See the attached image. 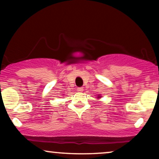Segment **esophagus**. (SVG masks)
<instances>
[{
    "label": "esophagus",
    "mask_w": 159,
    "mask_h": 159,
    "mask_svg": "<svg viewBox=\"0 0 159 159\" xmlns=\"http://www.w3.org/2000/svg\"><path fill=\"white\" fill-rule=\"evenodd\" d=\"M77 91L79 93H82L83 91V88H77Z\"/></svg>",
    "instance_id": "esophagus-1"
}]
</instances>
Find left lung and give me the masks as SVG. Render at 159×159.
<instances>
[{
    "label": "left lung",
    "mask_w": 159,
    "mask_h": 159,
    "mask_svg": "<svg viewBox=\"0 0 159 159\" xmlns=\"http://www.w3.org/2000/svg\"><path fill=\"white\" fill-rule=\"evenodd\" d=\"M97 98H98V99L101 98V95H98V96H97Z\"/></svg>",
    "instance_id": "left-lung-1"
}]
</instances>
